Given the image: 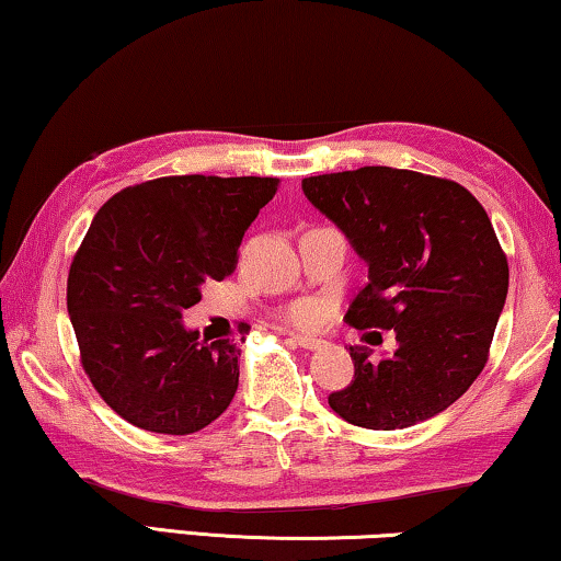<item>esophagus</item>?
I'll return each mask as SVG.
<instances>
[{"label": "esophagus", "instance_id": "34e87169", "mask_svg": "<svg viewBox=\"0 0 561 561\" xmlns=\"http://www.w3.org/2000/svg\"><path fill=\"white\" fill-rule=\"evenodd\" d=\"M290 341H294L296 346L300 348H321L323 341L321 339H311V336H300V334H288Z\"/></svg>", "mask_w": 561, "mask_h": 561}]
</instances>
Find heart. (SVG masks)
Instances as JSON below:
<instances>
[{"label":"heart","mask_w":561,"mask_h":561,"mask_svg":"<svg viewBox=\"0 0 561 561\" xmlns=\"http://www.w3.org/2000/svg\"><path fill=\"white\" fill-rule=\"evenodd\" d=\"M286 319H288V323H294V327H298V329H313V327H319L323 319V306L319 304V300H311V298L296 300V304L288 306Z\"/></svg>","instance_id":"1"}]
</instances>
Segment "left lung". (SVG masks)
I'll list each match as a JSON object with an SVG mask.
<instances>
[{"label": "left lung", "instance_id": "left-lung-1", "mask_svg": "<svg viewBox=\"0 0 561 561\" xmlns=\"http://www.w3.org/2000/svg\"><path fill=\"white\" fill-rule=\"evenodd\" d=\"M304 192L369 265L344 321L397 334L381 359L348 346L354 379L329 394L331 410L367 430L435 417L483 371L506 304L508 261L489 215L458 182L392 167L306 176Z\"/></svg>", "mask_w": 561, "mask_h": 561}]
</instances>
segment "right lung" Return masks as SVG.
I'll return each mask as SVG.
<instances>
[{
	"label": "right lung",
	"mask_w": 561,
	"mask_h": 561,
	"mask_svg": "<svg viewBox=\"0 0 561 561\" xmlns=\"http://www.w3.org/2000/svg\"><path fill=\"white\" fill-rule=\"evenodd\" d=\"M275 176H159L126 186L93 217L68 273V313L95 392L131 425L190 435L230 408L232 339L182 327L207 280L238 265L242 234Z\"/></svg>",
	"instance_id": "add662e5"
}]
</instances>
